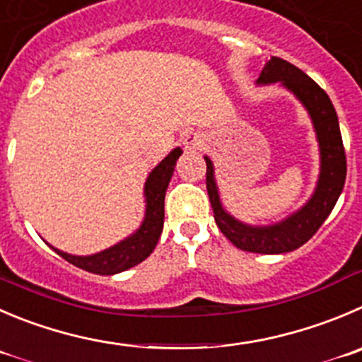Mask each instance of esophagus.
Wrapping results in <instances>:
<instances>
[{
    "instance_id": "34e87169",
    "label": "esophagus",
    "mask_w": 362,
    "mask_h": 362,
    "mask_svg": "<svg viewBox=\"0 0 362 362\" xmlns=\"http://www.w3.org/2000/svg\"><path fill=\"white\" fill-rule=\"evenodd\" d=\"M181 144H183L185 149L188 151L201 149L202 144H204V139H202L201 133L197 132H185L183 136H181Z\"/></svg>"
}]
</instances>
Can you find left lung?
I'll return each instance as SVG.
<instances>
[{
	"label": "left lung",
	"mask_w": 362,
	"mask_h": 362,
	"mask_svg": "<svg viewBox=\"0 0 362 362\" xmlns=\"http://www.w3.org/2000/svg\"><path fill=\"white\" fill-rule=\"evenodd\" d=\"M281 85L295 95L311 117L320 149V174L316 188L302 208L286 218L270 226H250L235 218L220 201L215 181V167L209 156L206 160V188L211 202L215 222L222 235L238 249L256 254H284L304 245L320 229L338 202L345 187L346 158L341 132L332 101L318 83L305 72L282 58L272 57L261 69L256 85Z\"/></svg>",
	"instance_id": "8db88e82"
}]
</instances>
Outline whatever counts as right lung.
Returning a JSON list of instances; mask_svg holds the SVG:
<instances>
[{"mask_svg":"<svg viewBox=\"0 0 362 362\" xmlns=\"http://www.w3.org/2000/svg\"><path fill=\"white\" fill-rule=\"evenodd\" d=\"M181 154H183L181 147L172 149L147 175L146 185H144L146 215H144L142 223L133 235L124 238L122 242L115 243L110 249L90 254V256H74V254L58 250L57 247H51V249L74 267L99 275L120 274L127 268L142 263L153 252L158 240H160L165 218V192H167L170 177L174 174L175 161L179 160Z\"/></svg>","mask_w":362,"mask_h":362,"instance_id":"1","label":"right lung"}]
</instances>
